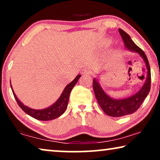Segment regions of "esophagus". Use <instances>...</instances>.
<instances>
[{"label":"esophagus","mask_w":160,"mask_h":160,"mask_svg":"<svg viewBox=\"0 0 160 160\" xmlns=\"http://www.w3.org/2000/svg\"><path fill=\"white\" fill-rule=\"evenodd\" d=\"M81 73H82V74H83V75H84V74H87V75H90V74L92 73V71L88 68H84V69H82V71Z\"/></svg>","instance_id":"34e87169"}]
</instances>
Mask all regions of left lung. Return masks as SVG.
<instances>
[{"mask_svg":"<svg viewBox=\"0 0 160 160\" xmlns=\"http://www.w3.org/2000/svg\"><path fill=\"white\" fill-rule=\"evenodd\" d=\"M126 48L132 52H138L143 58L147 68V78L145 84L138 92L132 97L122 100H114L108 97L102 90L96 79H93V89L96 99L100 108L107 115L113 117H120L135 112L147 97L151 89V70L147 57L141 48L133 42L129 35L123 30L119 29Z\"/></svg>","mask_w":160,"mask_h":160,"instance_id":"obj_1","label":"left lung"}]
</instances>
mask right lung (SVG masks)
<instances>
[{
	"instance_id": "1",
	"label": "right lung",
	"mask_w": 160,
	"mask_h": 160,
	"mask_svg": "<svg viewBox=\"0 0 160 160\" xmlns=\"http://www.w3.org/2000/svg\"><path fill=\"white\" fill-rule=\"evenodd\" d=\"M80 77L81 75L79 74V75L76 76L73 82H71L69 84L67 85L64 90H63L62 95H61L60 98L57 100L55 103L52 105V106L49 107V108L42 109V110H36V109L30 108L27 106H24L18 100V98H17L16 95L13 91V89H12L15 99L17 100V104L22 109L23 111H25L27 114L34 118V119L41 120V121H49V120L57 119L65 112L67 108L70 93H71L72 89L76 84ZM11 87H12V85H11Z\"/></svg>"
}]
</instances>
